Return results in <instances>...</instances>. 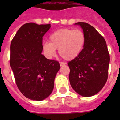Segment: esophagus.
<instances>
[{
	"instance_id": "1",
	"label": "esophagus",
	"mask_w": 120,
	"mask_h": 120,
	"mask_svg": "<svg viewBox=\"0 0 120 120\" xmlns=\"http://www.w3.org/2000/svg\"><path fill=\"white\" fill-rule=\"evenodd\" d=\"M60 66H64V65H65V63L60 62Z\"/></svg>"
}]
</instances>
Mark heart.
Returning a JSON list of instances; mask_svg holds the SVG:
<instances>
[{
  "mask_svg": "<svg viewBox=\"0 0 120 120\" xmlns=\"http://www.w3.org/2000/svg\"><path fill=\"white\" fill-rule=\"evenodd\" d=\"M86 44V37L82 31L71 29H60L50 34L49 42L43 44V50L48 58L56 54V49L62 58L72 60L78 57Z\"/></svg>",
  "mask_w": 120,
  "mask_h": 120,
  "instance_id": "obj_1",
  "label": "heart"
}]
</instances>
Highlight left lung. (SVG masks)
<instances>
[{
	"mask_svg": "<svg viewBox=\"0 0 120 120\" xmlns=\"http://www.w3.org/2000/svg\"><path fill=\"white\" fill-rule=\"evenodd\" d=\"M86 37V44L78 57L68 63L71 87L84 97L100 92L108 78L110 56L104 38L92 26L77 22Z\"/></svg>",
	"mask_w": 120,
	"mask_h": 120,
	"instance_id": "1",
	"label": "left lung"
}]
</instances>
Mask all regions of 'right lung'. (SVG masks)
<instances>
[{
	"mask_svg": "<svg viewBox=\"0 0 120 120\" xmlns=\"http://www.w3.org/2000/svg\"><path fill=\"white\" fill-rule=\"evenodd\" d=\"M51 24L30 22L18 30L10 45V66L20 91L32 100L42 101L51 94L60 68L58 62L42 54L43 36Z\"/></svg>",
	"mask_w": 120,
	"mask_h": 120,
	"instance_id": "obj_1",
	"label": "right lung"
}]
</instances>
